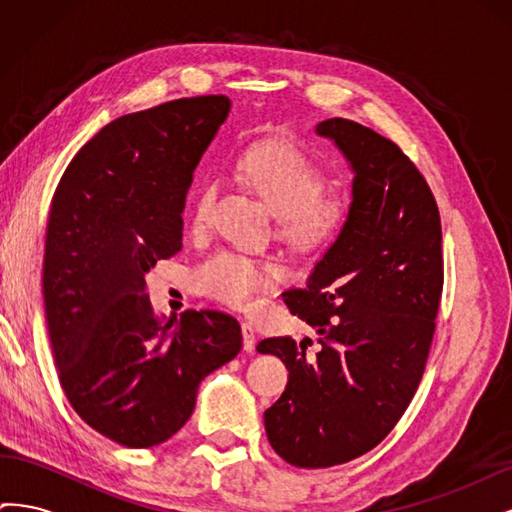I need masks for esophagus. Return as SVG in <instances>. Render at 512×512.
<instances>
[{
  "label": "esophagus",
  "mask_w": 512,
  "mask_h": 512,
  "mask_svg": "<svg viewBox=\"0 0 512 512\" xmlns=\"http://www.w3.org/2000/svg\"><path fill=\"white\" fill-rule=\"evenodd\" d=\"M241 333H243V350H245V352H254V350H256V331H254V324L243 320V322H241Z\"/></svg>",
  "instance_id": "34e87169"
}]
</instances>
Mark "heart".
<instances>
[{"label": "heart", "instance_id": "1", "mask_svg": "<svg viewBox=\"0 0 512 512\" xmlns=\"http://www.w3.org/2000/svg\"><path fill=\"white\" fill-rule=\"evenodd\" d=\"M239 177L277 215L282 235L299 247H318L333 239L348 218V200L327 190L324 168L292 143H262L239 160ZM215 188L200 192L192 228L203 232L211 224ZM282 267L271 258H258L235 250H220L190 273V286L228 307L252 305L269 290Z\"/></svg>", "mask_w": 512, "mask_h": 512}]
</instances>
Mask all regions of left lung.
<instances>
[{
    "instance_id": "1",
    "label": "left lung",
    "mask_w": 512,
    "mask_h": 512,
    "mask_svg": "<svg viewBox=\"0 0 512 512\" xmlns=\"http://www.w3.org/2000/svg\"><path fill=\"white\" fill-rule=\"evenodd\" d=\"M352 164V203L335 243L305 288L286 292L290 314L320 335L267 337L258 352L288 369L265 412L273 451L290 466L331 468L378 446L421 384L442 299V226L421 170L397 143L361 123H318Z\"/></svg>"
}]
</instances>
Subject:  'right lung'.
Returning a JSON list of instances; mask_svg holds the SVG:
<instances>
[{
	"label": "right lung",
	"instance_id": "add662e5",
	"mask_svg": "<svg viewBox=\"0 0 512 512\" xmlns=\"http://www.w3.org/2000/svg\"><path fill=\"white\" fill-rule=\"evenodd\" d=\"M228 111L226 96H198L111 121L51 200L42 294L57 376L74 412L121 446L175 436L200 380L241 350L230 314L164 322L145 292V273L181 250L192 173Z\"/></svg>",
	"mask_w": 512,
	"mask_h": 512
}]
</instances>
